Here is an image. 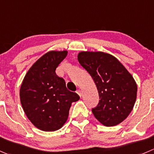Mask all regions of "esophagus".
I'll list each match as a JSON object with an SVG mask.
<instances>
[{"instance_id": "esophagus-1", "label": "esophagus", "mask_w": 154, "mask_h": 154, "mask_svg": "<svg viewBox=\"0 0 154 154\" xmlns=\"http://www.w3.org/2000/svg\"><path fill=\"white\" fill-rule=\"evenodd\" d=\"M77 93L78 94L79 96H80V97H81L82 96V94H83V93H82V91L80 90V89H78V90L77 91Z\"/></svg>"}]
</instances>
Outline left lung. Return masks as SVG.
Wrapping results in <instances>:
<instances>
[{
	"label": "left lung",
	"mask_w": 154,
	"mask_h": 154,
	"mask_svg": "<svg viewBox=\"0 0 154 154\" xmlns=\"http://www.w3.org/2000/svg\"><path fill=\"white\" fill-rule=\"evenodd\" d=\"M77 59L90 74L99 95V102L92 109L104 126H113L129 115L137 97V84L120 61L103 52H80Z\"/></svg>",
	"instance_id": "8db88e82"
}]
</instances>
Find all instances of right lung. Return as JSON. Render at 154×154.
Segmentation results:
<instances>
[{
	"label": "right lung",
	"mask_w": 154,
	"mask_h": 154,
	"mask_svg": "<svg viewBox=\"0 0 154 154\" xmlns=\"http://www.w3.org/2000/svg\"><path fill=\"white\" fill-rule=\"evenodd\" d=\"M68 55L67 50L48 52L36 61L23 79L19 91L22 108L35 127L45 132L61 129L68 120L72 102L80 99L68 90L56 69Z\"/></svg>",
	"instance_id": "1"
}]
</instances>
